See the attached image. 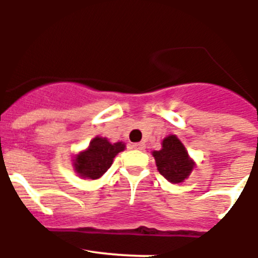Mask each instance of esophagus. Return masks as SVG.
<instances>
[{
    "mask_svg": "<svg viewBox=\"0 0 258 258\" xmlns=\"http://www.w3.org/2000/svg\"><path fill=\"white\" fill-rule=\"evenodd\" d=\"M132 148H134V149H138V150H143L144 148H145V144H144V143H136V144H134V145H132Z\"/></svg>",
    "mask_w": 258,
    "mask_h": 258,
    "instance_id": "esophagus-1",
    "label": "esophagus"
}]
</instances>
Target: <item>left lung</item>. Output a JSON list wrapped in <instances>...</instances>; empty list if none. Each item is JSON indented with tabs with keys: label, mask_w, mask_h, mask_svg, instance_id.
<instances>
[{
	"label": "left lung",
	"mask_w": 258,
	"mask_h": 258,
	"mask_svg": "<svg viewBox=\"0 0 258 258\" xmlns=\"http://www.w3.org/2000/svg\"><path fill=\"white\" fill-rule=\"evenodd\" d=\"M152 154L159 173L172 184L184 182L196 167V162L176 135L164 138L161 150H153Z\"/></svg>",
	"instance_id": "left-lung-1"
}]
</instances>
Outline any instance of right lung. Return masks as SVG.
I'll return each mask as SVG.
<instances>
[{"instance_id": "right-lung-1", "label": "right lung", "mask_w": 258, "mask_h": 258, "mask_svg": "<svg viewBox=\"0 0 258 258\" xmlns=\"http://www.w3.org/2000/svg\"><path fill=\"white\" fill-rule=\"evenodd\" d=\"M126 149L122 141L110 143L106 138L96 136L90 141L87 149L73 157L74 172L85 180H97L110 168L118 153Z\"/></svg>"}]
</instances>
